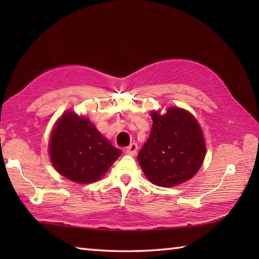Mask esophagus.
<instances>
[{
  "mask_svg": "<svg viewBox=\"0 0 259 259\" xmlns=\"http://www.w3.org/2000/svg\"><path fill=\"white\" fill-rule=\"evenodd\" d=\"M137 150H138V145L137 144H131L128 148L125 149V152L130 156H136L137 155Z\"/></svg>",
  "mask_w": 259,
  "mask_h": 259,
  "instance_id": "obj_1",
  "label": "esophagus"
}]
</instances>
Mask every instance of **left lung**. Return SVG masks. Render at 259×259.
Here are the masks:
<instances>
[{
    "label": "left lung",
    "mask_w": 259,
    "mask_h": 259,
    "mask_svg": "<svg viewBox=\"0 0 259 259\" xmlns=\"http://www.w3.org/2000/svg\"><path fill=\"white\" fill-rule=\"evenodd\" d=\"M150 115L151 133L137 157L140 167L153 185L168 188L183 184L197 174L206 156L200 125L180 108Z\"/></svg>",
    "instance_id": "obj_1"
}]
</instances>
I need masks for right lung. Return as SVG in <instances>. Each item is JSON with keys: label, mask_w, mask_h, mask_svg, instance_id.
I'll return each instance as SVG.
<instances>
[{"label": "right lung", "mask_w": 259, "mask_h": 259, "mask_svg": "<svg viewBox=\"0 0 259 259\" xmlns=\"http://www.w3.org/2000/svg\"><path fill=\"white\" fill-rule=\"evenodd\" d=\"M49 147L57 171L78 184L100 179L121 155L89 119L70 111L58 120Z\"/></svg>", "instance_id": "right-lung-1"}]
</instances>
